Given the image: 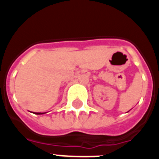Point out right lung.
<instances>
[{"label":"right lung","instance_id":"1","mask_svg":"<svg viewBox=\"0 0 159 159\" xmlns=\"http://www.w3.org/2000/svg\"><path fill=\"white\" fill-rule=\"evenodd\" d=\"M35 114H36V115H41V114H43V113H39V112H35Z\"/></svg>","mask_w":159,"mask_h":159}]
</instances>
